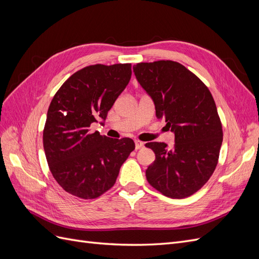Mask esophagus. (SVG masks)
I'll use <instances>...</instances> for the list:
<instances>
[{"instance_id": "esophagus-1", "label": "esophagus", "mask_w": 259, "mask_h": 259, "mask_svg": "<svg viewBox=\"0 0 259 259\" xmlns=\"http://www.w3.org/2000/svg\"><path fill=\"white\" fill-rule=\"evenodd\" d=\"M144 146H145V144H144L143 142H140V140H135V148H136V150H139V149L144 148Z\"/></svg>"}]
</instances>
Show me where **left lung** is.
Returning <instances> with one entry per match:
<instances>
[{
  "instance_id": "8db88e82",
  "label": "left lung",
  "mask_w": 259,
  "mask_h": 259,
  "mask_svg": "<svg viewBox=\"0 0 259 259\" xmlns=\"http://www.w3.org/2000/svg\"><path fill=\"white\" fill-rule=\"evenodd\" d=\"M136 79L151 96L155 115L174 132L175 145L147 143L155 154L148 183L165 197L184 199L213 175L223 143V126L213 96L199 77L173 60L139 62Z\"/></svg>"
}]
</instances>
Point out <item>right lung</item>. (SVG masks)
<instances>
[{"label":"right lung","instance_id":"right-lung-1","mask_svg":"<svg viewBox=\"0 0 259 259\" xmlns=\"http://www.w3.org/2000/svg\"><path fill=\"white\" fill-rule=\"evenodd\" d=\"M132 65H92L60 86L49 107L43 146L53 177L68 193L96 199L115 184L135 149L133 139L109 138L90 127L108 111L131 80Z\"/></svg>","mask_w":259,"mask_h":259}]
</instances>
